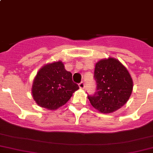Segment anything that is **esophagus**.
I'll return each mask as SVG.
<instances>
[{
	"label": "esophagus",
	"mask_w": 153,
	"mask_h": 153,
	"mask_svg": "<svg viewBox=\"0 0 153 153\" xmlns=\"http://www.w3.org/2000/svg\"><path fill=\"white\" fill-rule=\"evenodd\" d=\"M78 86H79V87L81 89H84V87H85V84H84V81H81V83H79V84H78Z\"/></svg>",
	"instance_id": "esophagus-1"
}]
</instances>
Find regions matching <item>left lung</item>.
<instances>
[{
	"label": "left lung",
	"mask_w": 153,
	"mask_h": 153,
	"mask_svg": "<svg viewBox=\"0 0 153 153\" xmlns=\"http://www.w3.org/2000/svg\"><path fill=\"white\" fill-rule=\"evenodd\" d=\"M94 78L96 91L88 96V99L99 112H114L128 100L133 90V81L126 68L119 60L109 57L98 62Z\"/></svg>",
	"instance_id": "1"
}]
</instances>
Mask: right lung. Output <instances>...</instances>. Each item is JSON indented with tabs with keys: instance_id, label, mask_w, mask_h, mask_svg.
<instances>
[{
	"instance_id": "add662e5",
	"label": "right lung",
	"mask_w": 153,
	"mask_h": 153,
	"mask_svg": "<svg viewBox=\"0 0 153 153\" xmlns=\"http://www.w3.org/2000/svg\"><path fill=\"white\" fill-rule=\"evenodd\" d=\"M78 88L72 81V73L57 61L39 69L33 83L32 95L40 107L56 110L65 105Z\"/></svg>"
}]
</instances>
